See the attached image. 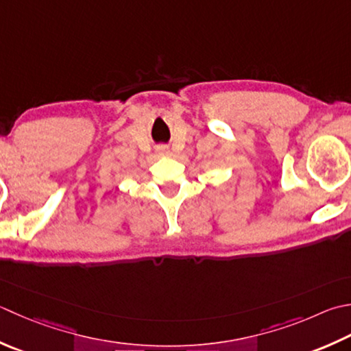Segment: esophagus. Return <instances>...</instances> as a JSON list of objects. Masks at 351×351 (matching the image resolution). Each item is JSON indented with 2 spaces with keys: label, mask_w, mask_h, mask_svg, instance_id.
Masks as SVG:
<instances>
[{
  "label": "esophagus",
  "mask_w": 351,
  "mask_h": 351,
  "mask_svg": "<svg viewBox=\"0 0 351 351\" xmlns=\"http://www.w3.org/2000/svg\"><path fill=\"white\" fill-rule=\"evenodd\" d=\"M170 154V150H169V147H166V146H160L156 149V155L158 156H167Z\"/></svg>",
  "instance_id": "esophagus-1"
}]
</instances>
